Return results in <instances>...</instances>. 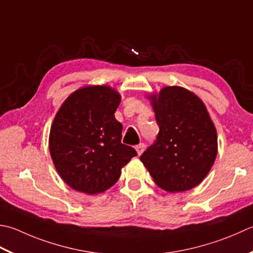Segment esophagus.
Instances as JSON below:
<instances>
[{
  "instance_id": "esophagus-1",
  "label": "esophagus",
  "mask_w": 253,
  "mask_h": 253,
  "mask_svg": "<svg viewBox=\"0 0 253 253\" xmlns=\"http://www.w3.org/2000/svg\"><path fill=\"white\" fill-rule=\"evenodd\" d=\"M145 148H146L145 143H140V145L136 146V151H137V153H138V156L141 155V153L143 152V150H145Z\"/></svg>"
}]
</instances>
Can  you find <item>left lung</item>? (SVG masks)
<instances>
[{
  "instance_id": "left-lung-1",
  "label": "left lung",
  "mask_w": 253,
  "mask_h": 253,
  "mask_svg": "<svg viewBox=\"0 0 253 253\" xmlns=\"http://www.w3.org/2000/svg\"><path fill=\"white\" fill-rule=\"evenodd\" d=\"M149 98L160 130L140 161L162 190L189 191L214 165L216 128L201 98L184 87H163Z\"/></svg>"
}]
</instances>
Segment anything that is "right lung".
<instances>
[{"mask_svg": "<svg viewBox=\"0 0 253 253\" xmlns=\"http://www.w3.org/2000/svg\"><path fill=\"white\" fill-rule=\"evenodd\" d=\"M120 103L114 88L94 85L73 92L59 108L49 150L59 175L73 190L91 195L108 190L137 156L122 143L123 125L114 116Z\"/></svg>", "mask_w": 253, "mask_h": 253, "instance_id": "obj_1", "label": "right lung"}]
</instances>
